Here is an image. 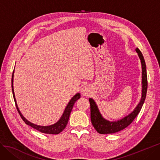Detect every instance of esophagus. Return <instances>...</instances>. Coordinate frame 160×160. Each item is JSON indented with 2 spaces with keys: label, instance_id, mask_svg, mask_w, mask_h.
Listing matches in <instances>:
<instances>
[{
  "label": "esophagus",
  "instance_id": "obj_1",
  "mask_svg": "<svg viewBox=\"0 0 160 160\" xmlns=\"http://www.w3.org/2000/svg\"><path fill=\"white\" fill-rule=\"evenodd\" d=\"M81 93L82 95L83 96H89L90 94L92 93L91 92V88L89 86H85L83 88H82L81 90Z\"/></svg>",
  "mask_w": 160,
  "mask_h": 160
}]
</instances>
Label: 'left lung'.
Masks as SVG:
<instances>
[{
  "label": "left lung",
  "mask_w": 160,
  "mask_h": 160,
  "mask_svg": "<svg viewBox=\"0 0 160 160\" xmlns=\"http://www.w3.org/2000/svg\"><path fill=\"white\" fill-rule=\"evenodd\" d=\"M135 51L138 53V56L142 65V96L140 102L134 109L128 115L117 121H111L105 119L102 113H100L96 102L92 98H89L91 111L90 117L92 125L98 132L100 134H113L119 132L127 127L139 113L144 104L148 88L146 66L144 57L141 51L138 48L136 49Z\"/></svg>",
  "instance_id": "left-lung-1"
}]
</instances>
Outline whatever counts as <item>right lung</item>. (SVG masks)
Instances as JSON below:
<instances>
[{"instance_id":"right-lung-1","label":"right lung","mask_w":160,"mask_h":160,"mask_svg":"<svg viewBox=\"0 0 160 160\" xmlns=\"http://www.w3.org/2000/svg\"><path fill=\"white\" fill-rule=\"evenodd\" d=\"M14 73V70L13 71L12 76V90L13 97H14V102L16 103V107L18 109V111L20 117H22V119H23V121H24L25 123L27 124L28 125L30 126L31 127L38 130V131H39L41 132L45 133V134H57L58 133L61 132L65 128V127H67L69 117H70V115L71 113V111H72V109L73 108V106H74V104L75 103V102L78 99L80 98V93H77L72 98H71L68 103L67 104L66 108H65L61 117L60 118V119H59L57 122L52 124V125H49V126H41V125H35V124L32 123L30 121L27 120L26 118L23 116L18 107L16 98H15V94H14V86H13Z\"/></svg>"}]
</instances>
